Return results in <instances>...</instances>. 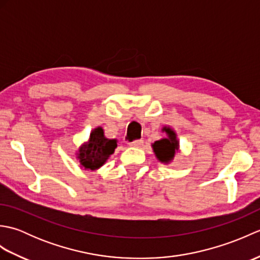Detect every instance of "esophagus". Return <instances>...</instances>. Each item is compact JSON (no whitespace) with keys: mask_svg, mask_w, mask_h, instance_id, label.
Masks as SVG:
<instances>
[{"mask_svg":"<svg viewBox=\"0 0 260 260\" xmlns=\"http://www.w3.org/2000/svg\"><path fill=\"white\" fill-rule=\"evenodd\" d=\"M143 144H144V142L142 140H135L133 142L129 143V146H133V147H141Z\"/></svg>","mask_w":260,"mask_h":260,"instance_id":"1","label":"esophagus"}]
</instances>
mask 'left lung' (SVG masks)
<instances>
[{
  "label": "left lung",
  "instance_id": "obj_1",
  "mask_svg": "<svg viewBox=\"0 0 260 260\" xmlns=\"http://www.w3.org/2000/svg\"><path fill=\"white\" fill-rule=\"evenodd\" d=\"M164 131L168 133V139L156 141L153 144V148L159 161L169 162L173 158L175 151L178 150L179 143L176 141L175 133L172 129L164 128Z\"/></svg>",
  "mask_w": 260,
  "mask_h": 260
}]
</instances>
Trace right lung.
<instances>
[{"label": "right lung", "instance_id": "right-lung-1", "mask_svg": "<svg viewBox=\"0 0 260 260\" xmlns=\"http://www.w3.org/2000/svg\"><path fill=\"white\" fill-rule=\"evenodd\" d=\"M117 147L115 140H108L104 137V132L98 127L91 132L88 144L82 146L79 151L80 164L85 169L95 170L106 162V159L114 153Z\"/></svg>", "mask_w": 260, "mask_h": 260}]
</instances>
